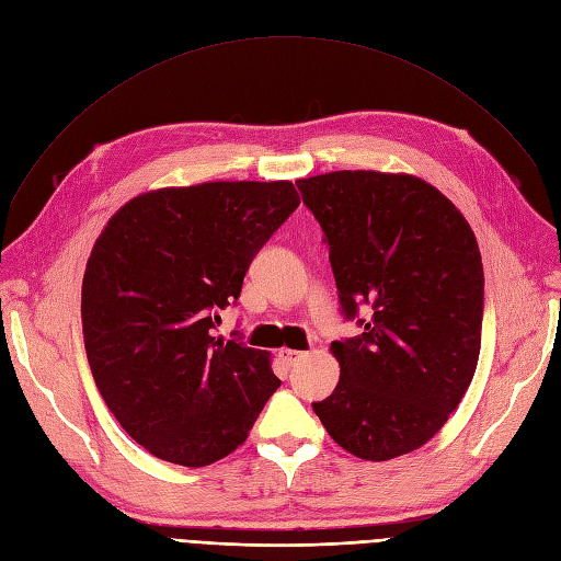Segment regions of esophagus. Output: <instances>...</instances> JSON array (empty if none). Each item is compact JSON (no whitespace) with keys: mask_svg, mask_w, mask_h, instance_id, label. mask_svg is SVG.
<instances>
[{"mask_svg":"<svg viewBox=\"0 0 561 561\" xmlns=\"http://www.w3.org/2000/svg\"><path fill=\"white\" fill-rule=\"evenodd\" d=\"M278 355H280V359H283L287 366H293V364H297L299 359H304V357H306V353H301V351H293V347H283V351H280Z\"/></svg>","mask_w":561,"mask_h":561,"instance_id":"esophagus-1","label":"esophagus"}]
</instances>
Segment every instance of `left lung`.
<instances>
[{
	"label": "left lung",
	"mask_w": 561,
	"mask_h": 561,
	"mask_svg": "<svg viewBox=\"0 0 561 561\" xmlns=\"http://www.w3.org/2000/svg\"><path fill=\"white\" fill-rule=\"evenodd\" d=\"M357 339L334 341V392L313 411L343 450L385 461L424 446L473 380L482 334V262L461 210L413 173L330 171L299 179Z\"/></svg>",
	"instance_id": "left-lung-1"
}]
</instances>
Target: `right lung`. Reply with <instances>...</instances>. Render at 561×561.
Listing matches in <instances>:
<instances>
[{"label": "right lung", "instance_id": "add662e5", "mask_svg": "<svg viewBox=\"0 0 561 561\" xmlns=\"http://www.w3.org/2000/svg\"><path fill=\"white\" fill-rule=\"evenodd\" d=\"M297 206L289 181L160 187L121 206L96 237L81 293L90 371L150 455L214 465L278 390L266 351L214 336V327Z\"/></svg>", "mask_w": 561, "mask_h": 561}]
</instances>
